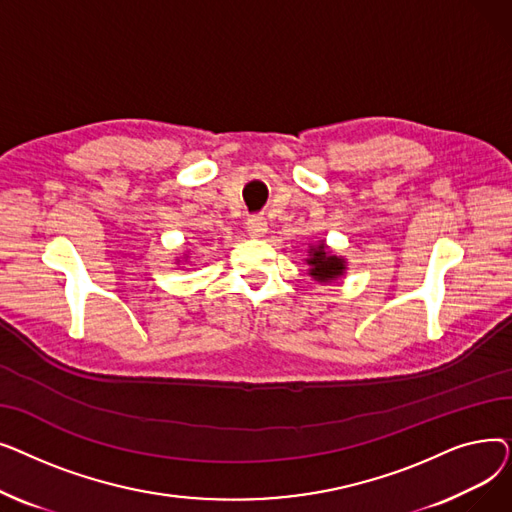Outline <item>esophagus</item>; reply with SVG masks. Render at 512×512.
I'll use <instances>...</instances> for the list:
<instances>
[{
	"instance_id": "obj_1",
	"label": "esophagus",
	"mask_w": 512,
	"mask_h": 512,
	"mask_svg": "<svg viewBox=\"0 0 512 512\" xmlns=\"http://www.w3.org/2000/svg\"><path fill=\"white\" fill-rule=\"evenodd\" d=\"M247 230L253 238H261L265 232H267V222L265 218H261V215H253V218L247 220Z\"/></svg>"
}]
</instances>
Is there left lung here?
<instances>
[{
	"instance_id": "left-lung-1",
	"label": "left lung",
	"mask_w": 512,
	"mask_h": 512,
	"mask_svg": "<svg viewBox=\"0 0 512 512\" xmlns=\"http://www.w3.org/2000/svg\"><path fill=\"white\" fill-rule=\"evenodd\" d=\"M305 261L309 265V276L317 282H332L346 272V261L332 253L324 240L309 249V257Z\"/></svg>"
}]
</instances>
